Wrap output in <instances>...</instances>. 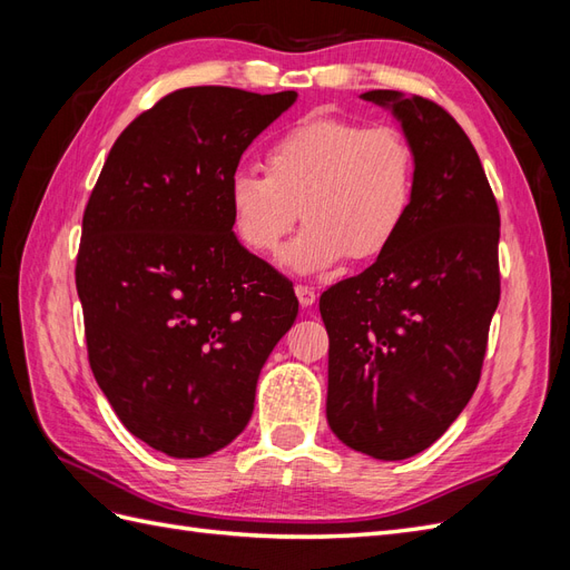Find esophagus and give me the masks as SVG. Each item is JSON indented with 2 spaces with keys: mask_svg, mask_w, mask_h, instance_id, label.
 Here are the masks:
<instances>
[{
  "mask_svg": "<svg viewBox=\"0 0 570 570\" xmlns=\"http://www.w3.org/2000/svg\"><path fill=\"white\" fill-rule=\"evenodd\" d=\"M295 292H297V299H299V304H302L304 308L314 306L316 299H318V292H316L314 287H308V285H297Z\"/></svg>",
  "mask_w": 570,
  "mask_h": 570,
  "instance_id": "1",
  "label": "esophagus"
}]
</instances>
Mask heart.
<instances>
[{
  "label": "heart",
  "instance_id": "obj_1",
  "mask_svg": "<svg viewBox=\"0 0 570 570\" xmlns=\"http://www.w3.org/2000/svg\"><path fill=\"white\" fill-rule=\"evenodd\" d=\"M416 197V159L402 130L308 116L266 149V176L239 168L228 183L237 237L271 256L306 228L283 256L295 275H318L344 258L381 256L402 233Z\"/></svg>",
  "mask_w": 570,
  "mask_h": 570
}]
</instances>
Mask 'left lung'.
Here are the masks:
<instances>
[{
  "mask_svg": "<svg viewBox=\"0 0 570 570\" xmlns=\"http://www.w3.org/2000/svg\"><path fill=\"white\" fill-rule=\"evenodd\" d=\"M416 159L402 233L354 278L321 295L327 425L381 461L428 450L469 404L499 304V212L469 135L435 101L371 90Z\"/></svg>",
  "mask_w": 570,
  "mask_h": 570,
  "instance_id": "obj_1",
  "label": "left lung"
}]
</instances>
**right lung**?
Returning a JSON list of instances; mask_svg holds the SVG:
<instances>
[{
  "label": "right lung",
  "instance_id": "right-lung-1",
  "mask_svg": "<svg viewBox=\"0 0 570 570\" xmlns=\"http://www.w3.org/2000/svg\"><path fill=\"white\" fill-rule=\"evenodd\" d=\"M297 92L185 88L120 132L82 216L76 287L95 381L151 450L202 459L252 419L292 283L239 245L228 183Z\"/></svg>",
  "mask_w": 570,
  "mask_h": 570
}]
</instances>
